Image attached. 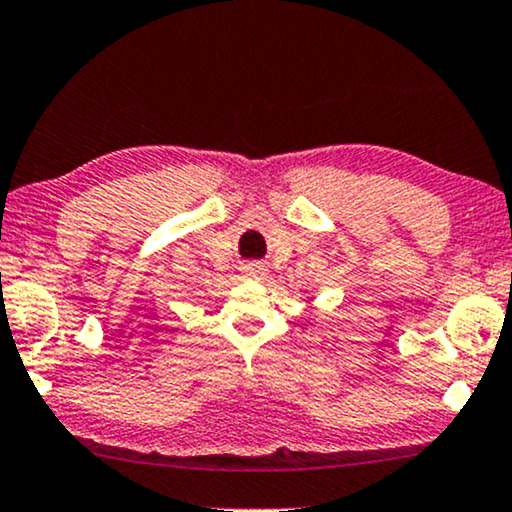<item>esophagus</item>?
Returning <instances> with one entry per match:
<instances>
[{
	"label": "esophagus",
	"instance_id": "obj_1",
	"mask_svg": "<svg viewBox=\"0 0 512 512\" xmlns=\"http://www.w3.org/2000/svg\"><path fill=\"white\" fill-rule=\"evenodd\" d=\"M257 269H260L257 264H250V267H245V276H255Z\"/></svg>",
	"mask_w": 512,
	"mask_h": 512
}]
</instances>
